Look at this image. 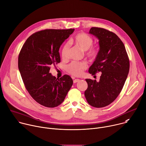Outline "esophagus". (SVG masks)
<instances>
[{
	"instance_id": "34e87169",
	"label": "esophagus",
	"mask_w": 146,
	"mask_h": 146,
	"mask_svg": "<svg viewBox=\"0 0 146 146\" xmlns=\"http://www.w3.org/2000/svg\"><path fill=\"white\" fill-rule=\"evenodd\" d=\"M79 81H80L79 79H74V80H73V82H74V83H76V82H78Z\"/></svg>"
}]
</instances>
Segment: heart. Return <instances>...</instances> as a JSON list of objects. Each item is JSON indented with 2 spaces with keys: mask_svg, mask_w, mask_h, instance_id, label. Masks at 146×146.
<instances>
[{
  "mask_svg": "<svg viewBox=\"0 0 146 146\" xmlns=\"http://www.w3.org/2000/svg\"><path fill=\"white\" fill-rule=\"evenodd\" d=\"M93 38L84 32L77 33L73 38V42L78 46L82 50L85 51V54L89 59L95 60L99 52V49L95 46H91L93 44ZM69 44H65L61 50V56L64 59H66L69 54ZM87 68V64L84 62H72L66 68L67 72L74 76H80L83 71Z\"/></svg>",
  "mask_w": 146,
  "mask_h": 146,
  "instance_id": "b5f03b06",
  "label": "heart"
}]
</instances>
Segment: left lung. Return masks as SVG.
I'll use <instances>...</instances> for the list:
<instances>
[{"label":"left lung","instance_id":"left-lung-1","mask_svg":"<svg viewBox=\"0 0 146 146\" xmlns=\"http://www.w3.org/2000/svg\"><path fill=\"white\" fill-rule=\"evenodd\" d=\"M90 33L99 39L100 50L89 73H101L100 80L86 79L88 88L84 92L90 105L100 108L111 104L119 95L129 70V59L125 47L118 36L106 29L92 27Z\"/></svg>","mask_w":146,"mask_h":146}]
</instances>
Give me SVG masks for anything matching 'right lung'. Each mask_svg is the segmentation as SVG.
Wrapping results in <instances>:
<instances>
[{
	"instance_id": "obj_1",
	"label": "right lung",
	"mask_w": 146,
	"mask_h": 146,
	"mask_svg": "<svg viewBox=\"0 0 146 146\" xmlns=\"http://www.w3.org/2000/svg\"><path fill=\"white\" fill-rule=\"evenodd\" d=\"M74 31L45 29L30 36L18 55V69L25 87L40 105L55 108L64 102L73 85V80L65 74L56 78L50 73L51 66L60 62L59 49Z\"/></svg>"
}]
</instances>
